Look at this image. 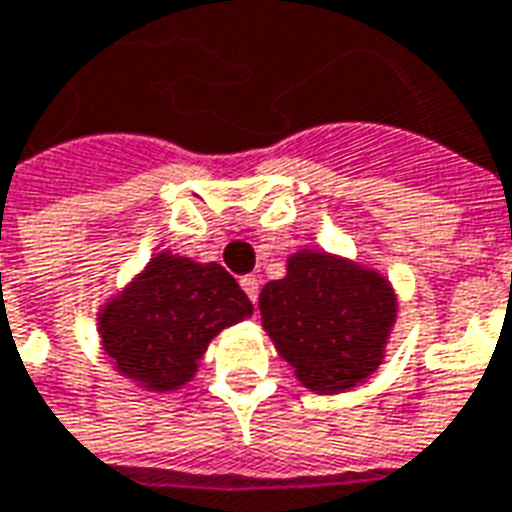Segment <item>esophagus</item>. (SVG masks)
Listing matches in <instances>:
<instances>
[{
  "label": "esophagus",
  "instance_id": "34e87169",
  "mask_svg": "<svg viewBox=\"0 0 512 512\" xmlns=\"http://www.w3.org/2000/svg\"><path fill=\"white\" fill-rule=\"evenodd\" d=\"M241 287H244V293L249 295V301L255 304L257 293H260V279H257V276H244V279H241Z\"/></svg>",
  "mask_w": 512,
  "mask_h": 512
}]
</instances>
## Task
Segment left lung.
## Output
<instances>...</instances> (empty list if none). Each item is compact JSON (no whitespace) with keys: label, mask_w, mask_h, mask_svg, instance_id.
<instances>
[{"label":"left lung","mask_w":512,"mask_h":512,"mask_svg":"<svg viewBox=\"0 0 512 512\" xmlns=\"http://www.w3.org/2000/svg\"><path fill=\"white\" fill-rule=\"evenodd\" d=\"M396 312L385 276L317 249L290 255L285 279L260 293L263 328L314 393H344L369 380L385 358Z\"/></svg>","instance_id":"8db88e82"}]
</instances>
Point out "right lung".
I'll use <instances>...</instances> for the list:
<instances>
[{"label":"right lung","mask_w":512,"mask_h":512,"mask_svg":"<svg viewBox=\"0 0 512 512\" xmlns=\"http://www.w3.org/2000/svg\"><path fill=\"white\" fill-rule=\"evenodd\" d=\"M252 314V301L219 263L160 252L97 314L113 369L146 391L187 385L211 339Z\"/></svg>","instance_id":"1"}]
</instances>
